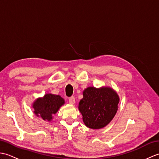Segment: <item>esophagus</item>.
Listing matches in <instances>:
<instances>
[{
	"mask_svg": "<svg viewBox=\"0 0 159 159\" xmlns=\"http://www.w3.org/2000/svg\"><path fill=\"white\" fill-rule=\"evenodd\" d=\"M69 102H70V104H75V98H74V96L70 97V98H69Z\"/></svg>",
	"mask_w": 159,
	"mask_h": 159,
	"instance_id": "obj_1",
	"label": "esophagus"
}]
</instances>
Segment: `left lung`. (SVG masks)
<instances>
[{
	"label": "left lung",
	"mask_w": 159,
	"mask_h": 159,
	"mask_svg": "<svg viewBox=\"0 0 159 159\" xmlns=\"http://www.w3.org/2000/svg\"><path fill=\"white\" fill-rule=\"evenodd\" d=\"M83 95L79 109L84 124L92 129L105 127L113 120L118 109L120 98L116 91L109 87H89L83 91Z\"/></svg>",
	"instance_id": "left-lung-1"
}]
</instances>
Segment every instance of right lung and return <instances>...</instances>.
Returning a JSON list of instances; mask_svg holds the SVG:
<instances>
[{
  "label": "right lung",
  "instance_id": "1",
  "mask_svg": "<svg viewBox=\"0 0 159 159\" xmlns=\"http://www.w3.org/2000/svg\"><path fill=\"white\" fill-rule=\"evenodd\" d=\"M64 103L65 100L59 95L47 93L43 98L36 99L33 104V108L37 116H40L43 120L50 121L52 120L53 115L58 111Z\"/></svg>",
  "mask_w": 159,
  "mask_h": 159
}]
</instances>
